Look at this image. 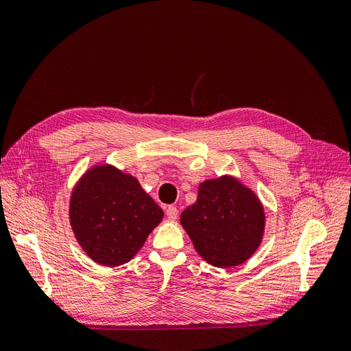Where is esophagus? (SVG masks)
<instances>
[{
    "label": "esophagus",
    "instance_id": "obj_1",
    "mask_svg": "<svg viewBox=\"0 0 351 351\" xmlns=\"http://www.w3.org/2000/svg\"><path fill=\"white\" fill-rule=\"evenodd\" d=\"M167 217H168V219H171V221H174V219H177V217H178V209H177V206H168L167 208Z\"/></svg>",
    "mask_w": 351,
    "mask_h": 351
}]
</instances>
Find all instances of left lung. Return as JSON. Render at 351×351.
Listing matches in <instances>:
<instances>
[{"mask_svg":"<svg viewBox=\"0 0 351 351\" xmlns=\"http://www.w3.org/2000/svg\"><path fill=\"white\" fill-rule=\"evenodd\" d=\"M180 222L202 258L214 267L231 268L259 247L265 212L249 187L222 176L199 184L197 200L182 212Z\"/></svg>","mask_w":351,"mask_h":351,"instance_id":"left-lung-1","label":"left lung"}]
</instances>
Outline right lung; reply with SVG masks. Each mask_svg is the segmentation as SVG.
Listing matches in <instances>:
<instances>
[{
    "mask_svg": "<svg viewBox=\"0 0 351 351\" xmlns=\"http://www.w3.org/2000/svg\"><path fill=\"white\" fill-rule=\"evenodd\" d=\"M162 217L137 178L112 165L92 167L71 192V230L88 256L104 267L133 259Z\"/></svg>",
    "mask_w": 351,
    "mask_h": 351,
    "instance_id": "add662e5",
    "label": "right lung"
}]
</instances>
